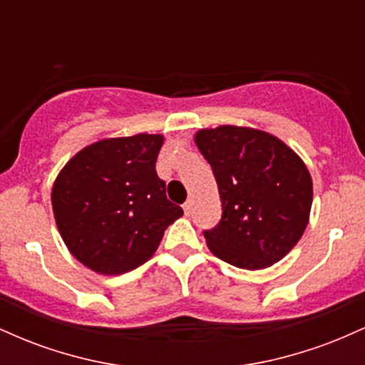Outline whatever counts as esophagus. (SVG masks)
Returning <instances> with one entry per match:
<instances>
[{
	"instance_id": "1",
	"label": "esophagus",
	"mask_w": 365,
	"mask_h": 365,
	"mask_svg": "<svg viewBox=\"0 0 365 365\" xmlns=\"http://www.w3.org/2000/svg\"><path fill=\"white\" fill-rule=\"evenodd\" d=\"M192 209H194V204H192V200H187V202L183 204V211H185L187 216L192 215Z\"/></svg>"
}]
</instances>
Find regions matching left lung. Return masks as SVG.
I'll list each match as a JSON object with an SVG mask.
<instances>
[{"instance_id":"obj_1","label":"left lung","mask_w":365,"mask_h":365,"mask_svg":"<svg viewBox=\"0 0 365 365\" xmlns=\"http://www.w3.org/2000/svg\"><path fill=\"white\" fill-rule=\"evenodd\" d=\"M195 144L211 165L221 199L220 223L204 230L216 257L244 269L283 259L302 237L312 206L304 161L261 130H200Z\"/></svg>"}]
</instances>
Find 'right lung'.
Wrapping results in <instances>:
<instances>
[{
	"mask_svg": "<svg viewBox=\"0 0 365 365\" xmlns=\"http://www.w3.org/2000/svg\"><path fill=\"white\" fill-rule=\"evenodd\" d=\"M161 135L99 140L58 175L51 202L73 257L101 274H121L156 252L165 230L183 215L156 173Z\"/></svg>",
	"mask_w": 365,
	"mask_h": 365,
	"instance_id": "obj_1",
	"label": "right lung"
}]
</instances>
